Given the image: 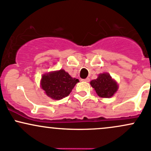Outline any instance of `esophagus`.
I'll return each instance as SVG.
<instances>
[{"instance_id":"1","label":"esophagus","mask_w":151,"mask_h":151,"mask_svg":"<svg viewBox=\"0 0 151 151\" xmlns=\"http://www.w3.org/2000/svg\"><path fill=\"white\" fill-rule=\"evenodd\" d=\"M89 80H90V79H89V78H86V79H82V81H83V82H89Z\"/></svg>"}]
</instances>
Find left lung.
I'll return each mask as SVG.
<instances>
[{
  "label": "left lung",
  "mask_w": 151,
  "mask_h": 151,
  "mask_svg": "<svg viewBox=\"0 0 151 151\" xmlns=\"http://www.w3.org/2000/svg\"><path fill=\"white\" fill-rule=\"evenodd\" d=\"M90 84L100 97L110 98L118 89L117 83L108 73L100 74L97 79L91 81Z\"/></svg>",
  "instance_id": "left-lung-1"
}]
</instances>
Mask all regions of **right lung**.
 I'll return each instance as SVG.
<instances>
[{
  "instance_id": "1",
  "label": "right lung",
  "mask_w": 151,
  "mask_h": 151,
  "mask_svg": "<svg viewBox=\"0 0 151 151\" xmlns=\"http://www.w3.org/2000/svg\"><path fill=\"white\" fill-rule=\"evenodd\" d=\"M79 79L73 78L64 69L46 73L41 77V87L53 100H61L72 92Z\"/></svg>"
}]
</instances>
